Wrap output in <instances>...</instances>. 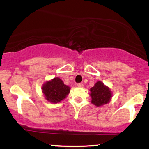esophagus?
<instances>
[{
  "mask_svg": "<svg viewBox=\"0 0 149 149\" xmlns=\"http://www.w3.org/2000/svg\"><path fill=\"white\" fill-rule=\"evenodd\" d=\"M77 86L78 87H83V83H77Z\"/></svg>",
  "mask_w": 149,
  "mask_h": 149,
  "instance_id": "esophagus-1",
  "label": "esophagus"
}]
</instances>
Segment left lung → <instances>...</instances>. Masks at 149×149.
<instances>
[{
    "mask_svg": "<svg viewBox=\"0 0 149 149\" xmlns=\"http://www.w3.org/2000/svg\"><path fill=\"white\" fill-rule=\"evenodd\" d=\"M89 91V95L91 97V102L96 107H101L104 104H107L113 96L112 91L109 87L106 86L100 81L95 83L94 86L91 87Z\"/></svg>",
    "mask_w": 149,
    "mask_h": 149,
    "instance_id": "obj_1",
    "label": "left lung"
}]
</instances>
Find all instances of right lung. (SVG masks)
<instances>
[{"label":"right lung","instance_id":"right-lung-1","mask_svg":"<svg viewBox=\"0 0 149 149\" xmlns=\"http://www.w3.org/2000/svg\"><path fill=\"white\" fill-rule=\"evenodd\" d=\"M70 87L65 85L58 77L47 81L42 85V91L47 100L52 103H58L66 98L70 93Z\"/></svg>","mask_w":149,"mask_h":149}]
</instances>
